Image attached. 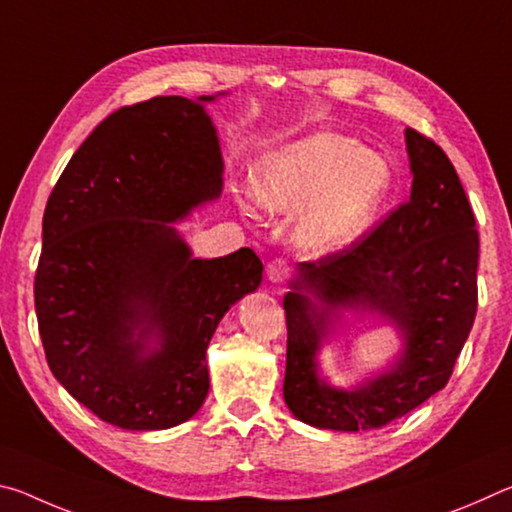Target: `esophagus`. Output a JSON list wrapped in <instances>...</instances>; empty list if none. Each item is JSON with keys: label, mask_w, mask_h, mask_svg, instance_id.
I'll use <instances>...</instances> for the list:
<instances>
[{"label": "esophagus", "mask_w": 512, "mask_h": 512, "mask_svg": "<svg viewBox=\"0 0 512 512\" xmlns=\"http://www.w3.org/2000/svg\"><path fill=\"white\" fill-rule=\"evenodd\" d=\"M266 275L273 284H284L289 277V266L284 259H273V262H268L266 266Z\"/></svg>", "instance_id": "esophagus-1"}]
</instances>
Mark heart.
<instances>
[{
  "label": "heart",
  "instance_id": "b5f03b06",
  "mask_svg": "<svg viewBox=\"0 0 512 512\" xmlns=\"http://www.w3.org/2000/svg\"><path fill=\"white\" fill-rule=\"evenodd\" d=\"M384 155L354 137L320 131L282 146L255 178L257 203L298 213L296 244L311 255L336 253L357 241L391 192Z\"/></svg>",
  "mask_w": 512,
  "mask_h": 512
}]
</instances>
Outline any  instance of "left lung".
<instances>
[{"instance_id": "1", "label": "left lung", "mask_w": 512, "mask_h": 512, "mask_svg": "<svg viewBox=\"0 0 512 512\" xmlns=\"http://www.w3.org/2000/svg\"><path fill=\"white\" fill-rule=\"evenodd\" d=\"M409 201L348 248L300 262L287 311L284 402L318 429H379L427 402L452 377L476 316L479 232L445 151L406 128ZM343 308L377 313L405 341L394 366L357 389L329 387L315 354Z\"/></svg>"}]
</instances>
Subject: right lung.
Returning <instances> with one entry per match:
<instances>
[{
	"instance_id": "obj_1",
	"label": "right lung",
	"mask_w": 512,
	"mask_h": 512,
	"mask_svg": "<svg viewBox=\"0 0 512 512\" xmlns=\"http://www.w3.org/2000/svg\"><path fill=\"white\" fill-rule=\"evenodd\" d=\"M214 99L112 112L45 207L33 289L42 348L67 393L119 429H169L201 409L214 329L262 282L250 248L198 259L171 225L221 196Z\"/></svg>"
}]
</instances>
